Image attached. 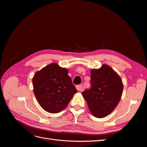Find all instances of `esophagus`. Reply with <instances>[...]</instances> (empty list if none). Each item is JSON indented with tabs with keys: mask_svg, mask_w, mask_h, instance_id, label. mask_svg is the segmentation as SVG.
Wrapping results in <instances>:
<instances>
[{
	"mask_svg": "<svg viewBox=\"0 0 147 147\" xmlns=\"http://www.w3.org/2000/svg\"><path fill=\"white\" fill-rule=\"evenodd\" d=\"M76 88H77L78 91H82V90H83V87H82V85H77Z\"/></svg>",
	"mask_w": 147,
	"mask_h": 147,
	"instance_id": "34e87169",
	"label": "esophagus"
}]
</instances>
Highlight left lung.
I'll return each instance as SVG.
<instances>
[{"instance_id":"obj_1","label":"left lung","mask_w":147,"mask_h":147,"mask_svg":"<svg viewBox=\"0 0 147 147\" xmlns=\"http://www.w3.org/2000/svg\"><path fill=\"white\" fill-rule=\"evenodd\" d=\"M91 88L82 92L92 114L103 118L112 113L119 104L123 85L120 77L112 67L103 64L90 70Z\"/></svg>"}]
</instances>
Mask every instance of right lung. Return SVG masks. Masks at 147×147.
I'll list each match as a JSON object with an SVG mask.
<instances>
[{"mask_svg": "<svg viewBox=\"0 0 147 147\" xmlns=\"http://www.w3.org/2000/svg\"><path fill=\"white\" fill-rule=\"evenodd\" d=\"M69 70L52 63L35 72L32 78L34 93L46 112L57 113L65 109L77 90L68 76Z\"/></svg>", "mask_w": 147, "mask_h": 147, "instance_id": "add662e5", "label": "right lung"}]
</instances>
